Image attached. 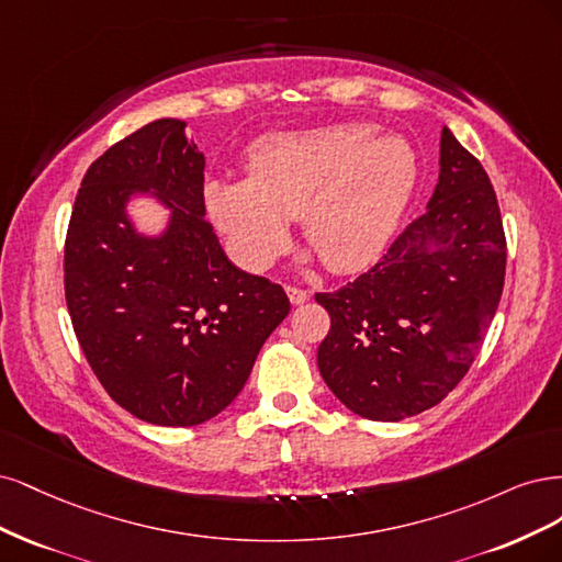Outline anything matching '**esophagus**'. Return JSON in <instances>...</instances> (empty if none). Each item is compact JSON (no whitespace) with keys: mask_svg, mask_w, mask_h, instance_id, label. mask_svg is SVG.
Returning a JSON list of instances; mask_svg holds the SVG:
<instances>
[{"mask_svg":"<svg viewBox=\"0 0 562 562\" xmlns=\"http://www.w3.org/2000/svg\"><path fill=\"white\" fill-rule=\"evenodd\" d=\"M284 292L289 296V301H292V305H301L307 301V292L305 289H299V286H284Z\"/></svg>","mask_w":562,"mask_h":562,"instance_id":"obj_1","label":"esophagus"}]
</instances>
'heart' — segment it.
<instances>
[{"instance_id":"1","label":"heart","mask_w":562,"mask_h":562,"mask_svg":"<svg viewBox=\"0 0 562 562\" xmlns=\"http://www.w3.org/2000/svg\"><path fill=\"white\" fill-rule=\"evenodd\" d=\"M418 184V156L400 135L338 123L261 142L245 179H207L203 195L233 259L266 268L301 224L334 273H359L383 255Z\"/></svg>"}]
</instances>
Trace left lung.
<instances>
[{
    "instance_id": "8db88e82",
    "label": "left lung",
    "mask_w": 562,
    "mask_h": 562,
    "mask_svg": "<svg viewBox=\"0 0 562 562\" xmlns=\"http://www.w3.org/2000/svg\"><path fill=\"white\" fill-rule=\"evenodd\" d=\"M506 240L481 162L441 131L439 182L387 257L315 301L331 329L324 383L352 413L396 423L437 406L481 348L504 286Z\"/></svg>"
}]
</instances>
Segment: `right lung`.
<instances>
[{
  "label": "right lung",
  "mask_w": 562,
  "mask_h": 562,
  "mask_svg": "<svg viewBox=\"0 0 562 562\" xmlns=\"http://www.w3.org/2000/svg\"><path fill=\"white\" fill-rule=\"evenodd\" d=\"M203 170L187 121H151L88 168L67 228L65 296L88 364L119 406L162 427L222 413L289 313L280 284L228 261ZM142 196L169 212L156 234L127 210Z\"/></svg>",
  "instance_id": "right-lung-1"
}]
</instances>
